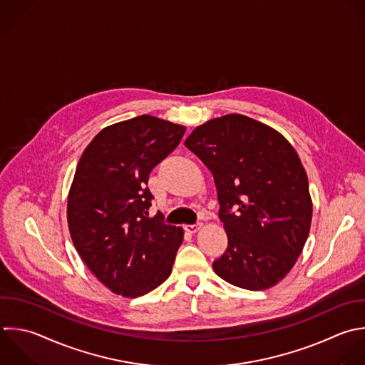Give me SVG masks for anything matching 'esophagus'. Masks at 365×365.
Masks as SVG:
<instances>
[{
    "instance_id": "34e87169",
    "label": "esophagus",
    "mask_w": 365,
    "mask_h": 365,
    "mask_svg": "<svg viewBox=\"0 0 365 365\" xmlns=\"http://www.w3.org/2000/svg\"><path fill=\"white\" fill-rule=\"evenodd\" d=\"M201 228H202V224H201V222L194 224V225H185V227H184V230H185L187 232H190V234H195V232H198Z\"/></svg>"
}]
</instances>
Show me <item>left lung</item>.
<instances>
[{
	"label": "left lung",
	"mask_w": 365,
	"mask_h": 365,
	"mask_svg": "<svg viewBox=\"0 0 365 365\" xmlns=\"http://www.w3.org/2000/svg\"><path fill=\"white\" fill-rule=\"evenodd\" d=\"M184 144L217 187L228 247L212 262L215 274L244 289L274 287L297 262L311 227L312 201L298 154L277 130L241 114L198 125Z\"/></svg>",
	"instance_id": "left-lung-1"
}]
</instances>
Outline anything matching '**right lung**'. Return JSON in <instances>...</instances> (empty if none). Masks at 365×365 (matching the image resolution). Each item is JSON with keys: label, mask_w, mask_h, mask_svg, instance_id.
Wrapping results in <instances>:
<instances>
[{"label": "right lung", "mask_w": 365, "mask_h": 365, "mask_svg": "<svg viewBox=\"0 0 365 365\" xmlns=\"http://www.w3.org/2000/svg\"><path fill=\"white\" fill-rule=\"evenodd\" d=\"M185 127L140 115L103 128L84 150L68 192L71 240L88 269L114 294L135 298L171 274L181 227L148 218L153 168Z\"/></svg>", "instance_id": "obj_1"}]
</instances>
